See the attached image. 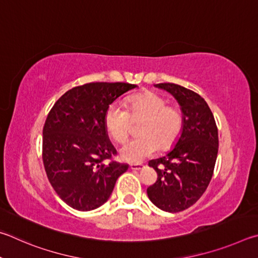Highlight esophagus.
Returning a JSON list of instances; mask_svg holds the SVG:
<instances>
[{"instance_id": "esophagus-1", "label": "esophagus", "mask_w": 258, "mask_h": 258, "mask_svg": "<svg viewBox=\"0 0 258 258\" xmlns=\"http://www.w3.org/2000/svg\"><path fill=\"white\" fill-rule=\"evenodd\" d=\"M143 168H144V165H142V164H130V169H132V170L139 171V170H142Z\"/></svg>"}]
</instances>
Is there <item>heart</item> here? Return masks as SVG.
<instances>
[{"mask_svg":"<svg viewBox=\"0 0 258 258\" xmlns=\"http://www.w3.org/2000/svg\"><path fill=\"white\" fill-rule=\"evenodd\" d=\"M130 120L142 121L137 132L141 136L125 144L120 150L121 159L138 163L159 150H168L182 132L183 116L178 107L166 105L165 99L154 93L133 96L126 111L119 103H112L104 114L107 134L116 143H124L129 136Z\"/></svg>","mask_w":258,"mask_h":258,"instance_id":"b5f03b06","label":"heart"}]
</instances>
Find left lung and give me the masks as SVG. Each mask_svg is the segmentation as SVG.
Instances as JSON below:
<instances>
[{
    "label": "left lung",
    "instance_id": "1",
    "mask_svg": "<svg viewBox=\"0 0 258 258\" xmlns=\"http://www.w3.org/2000/svg\"><path fill=\"white\" fill-rule=\"evenodd\" d=\"M177 99L183 116L182 132L173 147L150 161L157 181L147 188L151 202L160 210L178 213L200 200L213 175L219 136L213 113L205 99L182 86L155 85Z\"/></svg>",
    "mask_w": 258,
    "mask_h": 258
}]
</instances>
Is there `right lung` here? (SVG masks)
Wrapping results in <instances>:
<instances>
[{"mask_svg": "<svg viewBox=\"0 0 258 258\" xmlns=\"http://www.w3.org/2000/svg\"><path fill=\"white\" fill-rule=\"evenodd\" d=\"M125 83H89L57 99L43 129V162L58 197L78 211L107 202L128 165L107 163L116 154L104 125L108 105L136 88Z\"/></svg>", "mask_w": 258, "mask_h": 258, "instance_id": "right-lung-1", "label": "right lung"}]
</instances>
